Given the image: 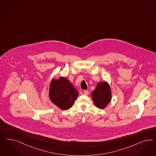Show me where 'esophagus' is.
Segmentation results:
<instances>
[{"instance_id": "34e87169", "label": "esophagus", "mask_w": 156, "mask_h": 156, "mask_svg": "<svg viewBox=\"0 0 156 156\" xmlns=\"http://www.w3.org/2000/svg\"><path fill=\"white\" fill-rule=\"evenodd\" d=\"M84 94L86 95H88L89 94V91L88 90H84Z\"/></svg>"}]
</instances>
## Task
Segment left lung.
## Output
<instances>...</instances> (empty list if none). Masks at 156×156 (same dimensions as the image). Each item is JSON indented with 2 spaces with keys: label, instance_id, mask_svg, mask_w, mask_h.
I'll return each instance as SVG.
<instances>
[{
  "label": "left lung",
  "instance_id": "obj_1",
  "mask_svg": "<svg viewBox=\"0 0 156 156\" xmlns=\"http://www.w3.org/2000/svg\"><path fill=\"white\" fill-rule=\"evenodd\" d=\"M91 96L96 107L100 109L105 108L112 99L110 86L108 82H99Z\"/></svg>",
  "mask_w": 156,
  "mask_h": 156
}]
</instances>
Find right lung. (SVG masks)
Segmentation results:
<instances>
[{
	"label": "right lung",
	"instance_id": "right-lung-1",
	"mask_svg": "<svg viewBox=\"0 0 156 156\" xmlns=\"http://www.w3.org/2000/svg\"><path fill=\"white\" fill-rule=\"evenodd\" d=\"M78 95L79 92L65 77L53 78L50 81L49 98L61 110H66L72 107Z\"/></svg>",
	"mask_w": 156,
	"mask_h": 156
}]
</instances>
